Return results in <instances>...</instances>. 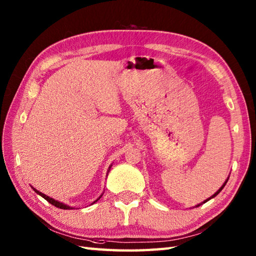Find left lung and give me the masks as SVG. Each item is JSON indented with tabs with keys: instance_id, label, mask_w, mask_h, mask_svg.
Instances as JSON below:
<instances>
[{
	"instance_id": "left-lung-1",
	"label": "left lung",
	"mask_w": 256,
	"mask_h": 256,
	"mask_svg": "<svg viewBox=\"0 0 256 256\" xmlns=\"http://www.w3.org/2000/svg\"><path fill=\"white\" fill-rule=\"evenodd\" d=\"M228 180H229V177H228V178H226V182H224V184H222V186H221V187H220V189H219V190H218V192H214V194H212V196H211V197H210V198H208V199H206V200H204V202H201V204H197V206H201V204H206V201H209V200H210V199H212V198H214V197H216V194H219V192H221V190H222V189H224V186H226V182H228Z\"/></svg>"
}]
</instances>
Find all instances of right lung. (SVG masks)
I'll return each mask as SVG.
<instances>
[{
	"mask_svg": "<svg viewBox=\"0 0 256 256\" xmlns=\"http://www.w3.org/2000/svg\"><path fill=\"white\" fill-rule=\"evenodd\" d=\"M112 166V165H111ZM111 166L110 167H108V172H110V168H111ZM32 189H34V192H36V194H40V196H42V198H44V199H46L47 201H48V202H50V204H52V206H57V208H60V209H64V210H70V209H74V206H68V204H64V202H60V201H58V200H55V199H52V198H50V197H48V196L47 194H42V192H38V190L37 189H35L34 187H32ZM102 194L100 196V197L99 198H98L96 200H94V202H92L91 204H94V202H96V201L98 200H99L101 197H102Z\"/></svg>",
	"mask_w": 256,
	"mask_h": 256,
	"instance_id": "add662e5",
	"label": "right lung"
}]
</instances>
